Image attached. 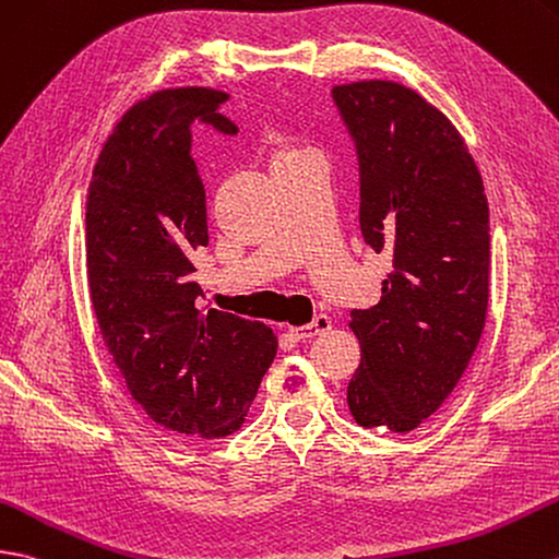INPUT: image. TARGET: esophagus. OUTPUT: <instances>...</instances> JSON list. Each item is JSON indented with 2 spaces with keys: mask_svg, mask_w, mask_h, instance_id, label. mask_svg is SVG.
I'll use <instances>...</instances> for the list:
<instances>
[{
  "mask_svg": "<svg viewBox=\"0 0 559 559\" xmlns=\"http://www.w3.org/2000/svg\"><path fill=\"white\" fill-rule=\"evenodd\" d=\"M329 329H331V319L326 314H319L311 323H305V326L290 329V335H295L297 341H311V338H317V335L326 333Z\"/></svg>",
  "mask_w": 559,
  "mask_h": 559,
  "instance_id": "obj_1",
  "label": "esophagus"
}]
</instances>
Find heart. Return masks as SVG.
<instances>
[{
	"instance_id": "heart-1",
	"label": "heart",
	"mask_w": 559,
	"mask_h": 559,
	"mask_svg": "<svg viewBox=\"0 0 559 559\" xmlns=\"http://www.w3.org/2000/svg\"><path fill=\"white\" fill-rule=\"evenodd\" d=\"M305 152H311V150L297 145V142L283 138V135H274V138H271V142H269L271 168L278 166V164H285V162H293V159H297Z\"/></svg>"
}]
</instances>
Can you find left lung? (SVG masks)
<instances>
[{"mask_svg":"<svg viewBox=\"0 0 559 559\" xmlns=\"http://www.w3.org/2000/svg\"><path fill=\"white\" fill-rule=\"evenodd\" d=\"M359 157V226L393 254L381 300L349 311L361 359L347 407L365 428L414 431L455 391L488 309L484 178L448 116L393 81L333 87Z\"/></svg>","mask_w":559,"mask_h":559,"instance_id":"obj_1","label":"left lung"}]
</instances>
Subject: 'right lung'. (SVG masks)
<instances>
[{"mask_svg": "<svg viewBox=\"0 0 559 559\" xmlns=\"http://www.w3.org/2000/svg\"><path fill=\"white\" fill-rule=\"evenodd\" d=\"M214 87H168L135 102L93 168L85 210L90 300L128 393L178 438H224L242 426L276 357L262 321L200 309L192 257L206 248L204 186L190 126L236 135Z\"/></svg>", "mask_w": 559, "mask_h": 559, "instance_id": "obj_1", "label": "right lung"}]
</instances>
